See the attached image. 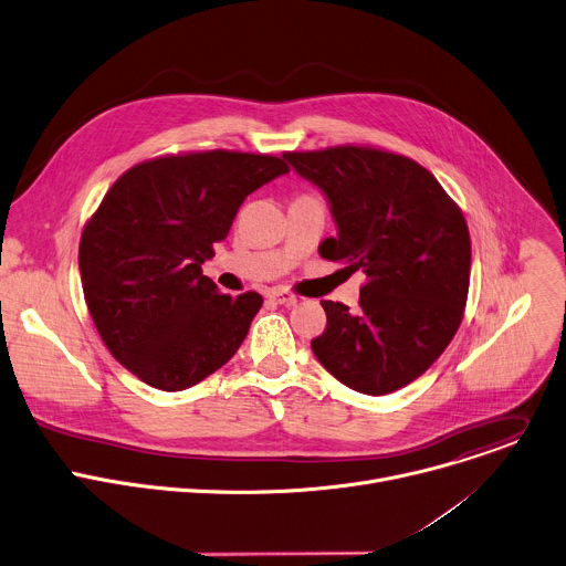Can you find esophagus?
I'll use <instances>...</instances> for the list:
<instances>
[{"instance_id":"esophagus-1","label":"esophagus","mask_w":566,"mask_h":566,"mask_svg":"<svg viewBox=\"0 0 566 566\" xmlns=\"http://www.w3.org/2000/svg\"><path fill=\"white\" fill-rule=\"evenodd\" d=\"M268 298H272V301H276V303H281V305H294V303H296V296H294L292 292L283 290V287H272V290H268Z\"/></svg>"}]
</instances>
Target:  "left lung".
Returning <instances> with one entry per match:
<instances>
[{
  "mask_svg": "<svg viewBox=\"0 0 566 566\" xmlns=\"http://www.w3.org/2000/svg\"><path fill=\"white\" fill-rule=\"evenodd\" d=\"M331 202L337 238L319 254L361 270L359 310L322 301L312 353L353 391L385 396L413 382L457 335L472 247L459 205L418 161L373 146L285 153Z\"/></svg>",
  "mask_w": 566,
  "mask_h": 566,
  "instance_id": "8db88e82",
  "label": "left lung"
}]
</instances>
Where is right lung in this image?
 <instances>
[{"label": "right lung", "mask_w": 566, "mask_h": 566, "mask_svg": "<svg viewBox=\"0 0 566 566\" xmlns=\"http://www.w3.org/2000/svg\"><path fill=\"white\" fill-rule=\"evenodd\" d=\"M274 155L177 153L125 170L87 220L78 268L94 326L146 385L181 391L224 366L263 305L202 274L249 193L287 172Z\"/></svg>", "instance_id": "right-lung-1"}]
</instances>
